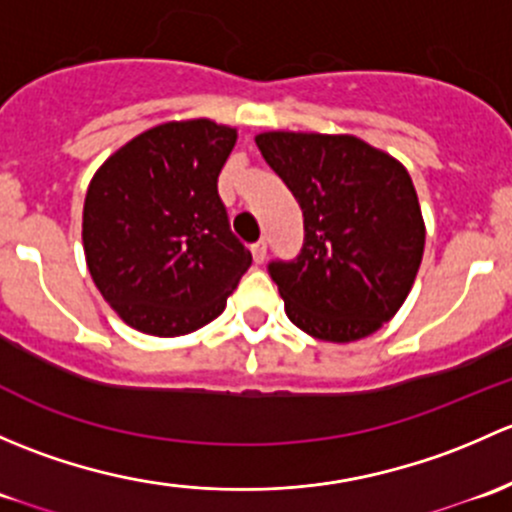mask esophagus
Returning a JSON list of instances; mask_svg holds the SVG:
<instances>
[{"label":"esophagus","instance_id":"34e87169","mask_svg":"<svg viewBox=\"0 0 512 512\" xmlns=\"http://www.w3.org/2000/svg\"><path fill=\"white\" fill-rule=\"evenodd\" d=\"M250 250H252V260H255L257 265H262V262L267 260V242L265 240H257Z\"/></svg>","mask_w":512,"mask_h":512}]
</instances>
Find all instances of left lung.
Wrapping results in <instances>:
<instances>
[{
  "mask_svg": "<svg viewBox=\"0 0 512 512\" xmlns=\"http://www.w3.org/2000/svg\"><path fill=\"white\" fill-rule=\"evenodd\" d=\"M255 143L304 215L299 255L267 265L289 322L322 342L374 334L411 292L426 242L406 168L354 136L275 131Z\"/></svg>",
  "mask_w": 512,
  "mask_h": 512,
  "instance_id": "8db88e82",
  "label": "left lung"
}]
</instances>
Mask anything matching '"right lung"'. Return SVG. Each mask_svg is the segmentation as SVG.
Wrapping results in <instances>:
<instances>
[{
  "label": "right lung",
  "instance_id": "obj_1",
  "mask_svg": "<svg viewBox=\"0 0 512 512\" xmlns=\"http://www.w3.org/2000/svg\"><path fill=\"white\" fill-rule=\"evenodd\" d=\"M235 138V128L205 118L163 123L96 170L84 203L86 262L103 299L138 332L205 327L252 265L218 195Z\"/></svg>",
  "mask_w": 512,
  "mask_h": 512
}]
</instances>
